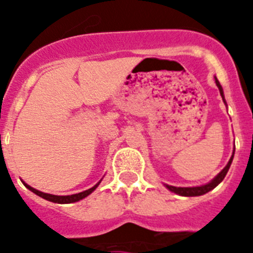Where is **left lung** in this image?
Here are the masks:
<instances>
[{
    "label": "left lung",
    "instance_id": "1",
    "mask_svg": "<svg viewBox=\"0 0 253 253\" xmlns=\"http://www.w3.org/2000/svg\"><path fill=\"white\" fill-rule=\"evenodd\" d=\"M215 84H217L218 89H219V92H220V95H222L223 101H224V95H223L222 85H220L217 78H215ZM224 103H226V101H224ZM233 154H234V150H233ZM232 160H233V155H232V158L229 159V161H228V164H227L226 168H224V169H223L222 171H220L219 174H218L217 176H215L214 179L211 181V183L206 184V185L194 186V188H176V186H171V185H166V186H168V189H169V190H171V192L176 193V194H179V195H184V197H198V195H203V194H206V193L211 192V189H214L215 186H217L218 184H219L220 181L224 179V176H226V174L228 172V170H229V166H231Z\"/></svg>",
    "mask_w": 253,
    "mask_h": 253
}]
</instances>
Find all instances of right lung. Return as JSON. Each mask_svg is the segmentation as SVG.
Listing matches in <instances>:
<instances>
[{"instance_id": "1", "label": "right lung", "mask_w": 253, "mask_h": 253, "mask_svg": "<svg viewBox=\"0 0 253 253\" xmlns=\"http://www.w3.org/2000/svg\"><path fill=\"white\" fill-rule=\"evenodd\" d=\"M101 183V181H99ZM98 184H95L93 188L88 189V190H85V192H82V193H78V194H73V195H53V194H46V193H42V192H39V190H36V189L31 188L30 185H27V184L24 183V185L26 186L29 190H31L33 193H35L36 195H39V197L44 198V199L49 200V202H53V203H59V204H67V203H74V202H78V200L83 199V198L88 197V195L90 194V193L94 190L97 186L99 185Z\"/></svg>"}]
</instances>
